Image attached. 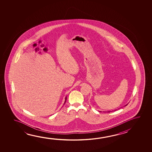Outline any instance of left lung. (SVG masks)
Masks as SVG:
<instances>
[{
    "label": "left lung",
    "mask_w": 152,
    "mask_h": 152,
    "mask_svg": "<svg viewBox=\"0 0 152 152\" xmlns=\"http://www.w3.org/2000/svg\"><path fill=\"white\" fill-rule=\"evenodd\" d=\"M127 105H128V104H127L126 105H124V107H126V106H127ZM117 110H115V111H116ZM114 111V110H113ZM100 112H101V111H100ZM107 112H112V111H107Z\"/></svg>",
    "instance_id": "1"
}]
</instances>
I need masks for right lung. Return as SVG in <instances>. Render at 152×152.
<instances>
[{
  "instance_id": "1",
  "label": "right lung",
  "mask_w": 152,
  "mask_h": 152,
  "mask_svg": "<svg viewBox=\"0 0 152 152\" xmlns=\"http://www.w3.org/2000/svg\"><path fill=\"white\" fill-rule=\"evenodd\" d=\"M66 100H67V96H66V97H65V102H64V104H65V103H66Z\"/></svg>"
}]
</instances>
